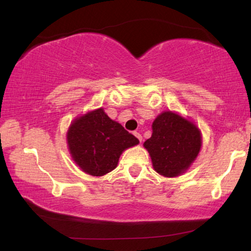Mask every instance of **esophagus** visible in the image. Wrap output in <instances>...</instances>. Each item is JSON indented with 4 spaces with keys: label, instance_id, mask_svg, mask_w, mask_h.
I'll return each mask as SVG.
<instances>
[{
    "label": "esophagus",
    "instance_id": "esophagus-1",
    "mask_svg": "<svg viewBox=\"0 0 251 251\" xmlns=\"http://www.w3.org/2000/svg\"><path fill=\"white\" fill-rule=\"evenodd\" d=\"M133 135H135V136L137 137V138H138V140H139V142H140V143H142V140H143V137H142V135H140V133H139V132H137V131H135V132H133Z\"/></svg>",
    "mask_w": 251,
    "mask_h": 251
}]
</instances>
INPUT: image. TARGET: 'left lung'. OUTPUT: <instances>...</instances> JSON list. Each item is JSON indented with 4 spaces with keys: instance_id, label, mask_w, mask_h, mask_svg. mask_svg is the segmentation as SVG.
Listing matches in <instances>:
<instances>
[{
    "instance_id": "1",
    "label": "left lung",
    "mask_w": 251,
    "mask_h": 251,
    "mask_svg": "<svg viewBox=\"0 0 251 251\" xmlns=\"http://www.w3.org/2000/svg\"><path fill=\"white\" fill-rule=\"evenodd\" d=\"M152 136L144 143L153 168L164 177L184 174L201 150L200 130L177 113L166 111L154 120Z\"/></svg>"
}]
</instances>
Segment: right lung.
Wrapping results in <instances>:
<instances>
[{"label": "right lung", "instance_id": "1", "mask_svg": "<svg viewBox=\"0 0 251 251\" xmlns=\"http://www.w3.org/2000/svg\"><path fill=\"white\" fill-rule=\"evenodd\" d=\"M139 140L102 108L75 119L67 131V145L75 163L91 176H104L118 166L120 155Z\"/></svg>", "mask_w": 251, "mask_h": 251}]
</instances>
